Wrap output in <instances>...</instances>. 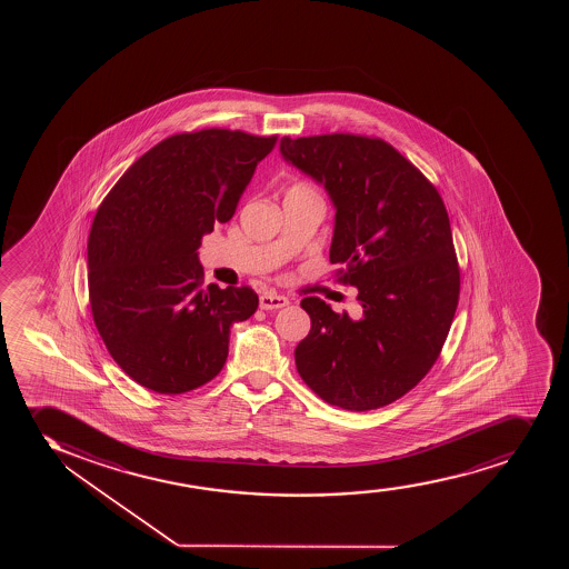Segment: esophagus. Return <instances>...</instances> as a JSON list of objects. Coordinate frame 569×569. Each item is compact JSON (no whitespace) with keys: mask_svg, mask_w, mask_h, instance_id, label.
Instances as JSON below:
<instances>
[{"mask_svg":"<svg viewBox=\"0 0 569 569\" xmlns=\"http://www.w3.org/2000/svg\"><path fill=\"white\" fill-rule=\"evenodd\" d=\"M288 298L281 295H274V292H263L260 296V309L263 311H274V309L287 308Z\"/></svg>","mask_w":569,"mask_h":569,"instance_id":"esophagus-1","label":"esophagus"}]
</instances>
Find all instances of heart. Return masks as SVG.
I'll return each mask as SVG.
<instances>
[{
    "label": "heart",
    "instance_id": "b5f03b06",
    "mask_svg": "<svg viewBox=\"0 0 569 569\" xmlns=\"http://www.w3.org/2000/svg\"><path fill=\"white\" fill-rule=\"evenodd\" d=\"M309 188L308 186H306V183H295V186H292V188H290V190L288 191H308Z\"/></svg>",
    "mask_w": 569,
    "mask_h": 569
}]
</instances>
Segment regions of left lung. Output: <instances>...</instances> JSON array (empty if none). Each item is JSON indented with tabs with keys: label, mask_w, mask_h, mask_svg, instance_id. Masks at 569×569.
Here are the masks:
<instances>
[{
	"label": "left lung",
	"mask_w": 569,
	"mask_h": 569,
	"mask_svg": "<svg viewBox=\"0 0 569 569\" xmlns=\"http://www.w3.org/2000/svg\"><path fill=\"white\" fill-rule=\"evenodd\" d=\"M288 163L325 186L336 207L330 261L359 290L360 319L317 296L296 368L328 405L366 412L418 386L442 351L459 301L458 256L445 201L381 138L284 137Z\"/></svg>",
	"instance_id": "1"
}]
</instances>
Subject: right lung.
I'll return each instance as SVG.
<instances>
[{
	"mask_svg": "<svg viewBox=\"0 0 569 569\" xmlns=\"http://www.w3.org/2000/svg\"><path fill=\"white\" fill-rule=\"evenodd\" d=\"M277 144L229 129L178 132L132 163L92 220L89 301L111 359L137 383L193 391L228 359L229 328L254 315L250 287H203L204 233L236 214Z\"/></svg>",
	"mask_w": 569,
	"mask_h": 569,
	"instance_id": "add662e5",
	"label": "right lung"
}]
</instances>
